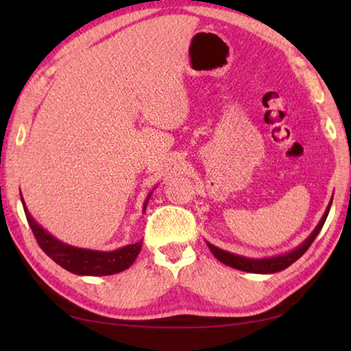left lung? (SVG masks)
<instances>
[{
  "instance_id": "left-lung-1",
  "label": "left lung",
  "mask_w": 351,
  "mask_h": 351,
  "mask_svg": "<svg viewBox=\"0 0 351 351\" xmlns=\"http://www.w3.org/2000/svg\"><path fill=\"white\" fill-rule=\"evenodd\" d=\"M330 207H331V203L328 204V207H326L324 217H322V219H320V223L317 224V228L314 229V232L308 237V239L302 243V245L297 247L295 251L288 252L285 255H278V257L263 258V260H251V258L240 257V255H234L230 252L221 251V249L215 247L213 245H210V243H207V246H209L212 254L215 255V257L221 261V263L230 266V268L246 271V272H255V274H272V272L283 271V269H287L289 265H293L295 260H299L302 255L308 251V247L311 246V243L316 240V237L320 232V229H322L326 217H328Z\"/></svg>"
}]
</instances>
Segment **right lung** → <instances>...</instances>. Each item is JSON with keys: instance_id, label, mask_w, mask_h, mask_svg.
<instances>
[{"instance_id": "add662e5", "label": "right lung", "mask_w": 351, "mask_h": 351, "mask_svg": "<svg viewBox=\"0 0 351 351\" xmlns=\"http://www.w3.org/2000/svg\"><path fill=\"white\" fill-rule=\"evenodd\" d=\"M23 207H25L27 223L31 226L32 234L35 237V240H37L38 246L43 249V252L47 255V257L54 260L57 265L62 266V268L73 272V274H79V276L117 274V272L128 269L130 266L134 263V260L141 251L142 240L134 243V245H128L125 247H121L117 249V251H111V252L90 251V249H80V247L64 245V243L58 241L57 239H54V237L47 234L45 229H41L40 226L34 221V218L31 217V213L27 212L26 206Z\"/></svg>"}]
</instances>
